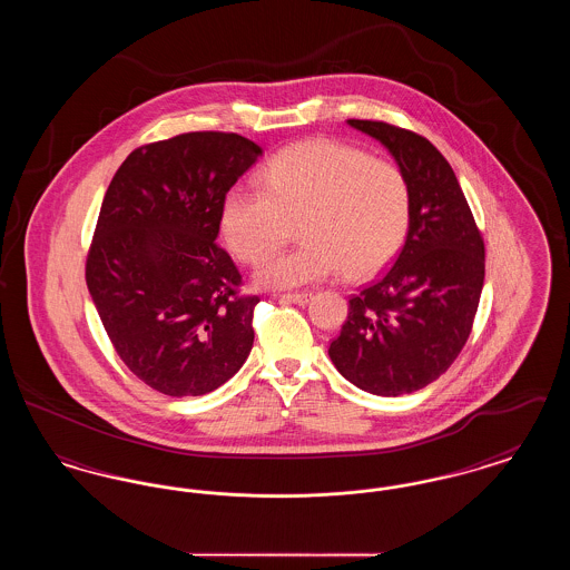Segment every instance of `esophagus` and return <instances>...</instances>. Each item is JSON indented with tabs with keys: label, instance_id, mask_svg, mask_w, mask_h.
<instances>
[{
	"label": "esophagus",
	"instance_id": "34e87169",
	"mask_svg": "<svg viewBox=\"0 0 570 570\" xmlns=\"http://www.w3.org/2000/svg\"><path fill=\"white\" fill-rule=\"evenodd\" d=\"M279 298H282V301H288V303L305 305V303H309L312 293H284V295H279Z\"/></svg>",
	"mask_w": 570,
	"mask_h": 570
}]
</instances>
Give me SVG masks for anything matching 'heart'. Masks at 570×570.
I'll list each match as a JSON object with an SVG mask.
<instances>
[{"mask_svg":"<svg viewBox=\"0 0 570 570\" xmlns=\"http://www.w3.org/2000/svg\"><path fill=\"white\" fill-rule=\"evenodd\" d=\"M261 186L237 184L222 200V235L244 263L263 261L256 279L272 288L316 284L346 269L351 279L382 272L406 242L412 194L397 164L316 138L275 154Z\"/></svg>","mask_w":570,"mask_h":570,"instance_id":"obj_1","label":"heart"}]
</instances>
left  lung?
<instances>
[{"label":"left lung","instance_id":"left-lung-1","mask_svg":"<svg viewBox=\"0 0 570 570\" xmlns=\"http://www.w3.org/2000/svg\"><path fill=\"white\" fill-rule=\"evenodd\" d=\"M404 170L412 216L406 244L376 282L351 297L328 356L354 386L397 397L440 379L465 346L485 279V244L460 181L425 136L348 119Z\"/></svg>","mask_w":570,"mask_h":570}]
</instances>
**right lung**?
<instances>
[{
    "instance_id": "right-lung-1",
    "label": "right lung",
    "mask_w": 570,
    "mask_h": 570,
    "mask_svg": "<svg viewBox=\"0 0 570 570\" xmlns=\"http://www.w3.org/2000/svg\"><path fill=\"white\" fill-rule=\"evenodd\" d=\"M263 149L235 132H186L135 149L117 168L85 279L126 367L170 397L233 379L254 344L242 273L216 244L224 194Z\"/></svg>"
}]
</instances>
